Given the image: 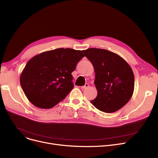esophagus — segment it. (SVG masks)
Segmentation results:
<instances>
[{
	"instance_id": "obj_1",
	"label": "esophagus",
	"mask_w": 158,
	"mask_h": 158,
	"mask_svg": "<svg viewBox=\"0 0 158 158\" xmlns=\"http://www.w3.org/2000/svg\"><path fill=\"white\" fill-rule=\"evenodd\" d=\"M88 86H89V85H88V84H86L85 86H81V88H82V89H86V88H88Z\"/></svg>"
}]
</instances>
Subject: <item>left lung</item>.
Masks as SVG:
<instances>
[{
	"instance_id": "8db88e82",
	"label": "left lung",
	"mask_w": 158,
	"mask_h": 158,
	"mask_svg": "<svg viewBox=\"0 0 158 158\" xmlns=\"http://www.w3.org/2000/svg\"><path fill=\"white\" fill-rule=\"evenodd\" d=\"M83 52L95 73L97 95L90 102L104 113L119 110L134 92L135 76L131 66L119 55L107 50L90 48Z\"/></svg>"
}]
</instances>
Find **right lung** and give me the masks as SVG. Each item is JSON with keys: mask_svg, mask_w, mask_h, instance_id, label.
Segmentation results:
<instances>
[{"mask_svg": "<svg viewBox=\"0 0 158 158\" xmlns=\"http://www.w3.org/2000/svg\"><path fill=\"white\" fill-rule=\"evenodd\" d=\"M84 56L81 51L60 48L32 57L20 77L28 100L41 109L52 108L63 101L73 88L72 72Z\"/></svg>", "mask_w": 158, "mask_h": 158, "instance_id": "obj_1", "label": "right lung"}]
</instances>
